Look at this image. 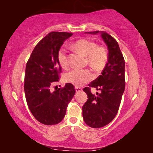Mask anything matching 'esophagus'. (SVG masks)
Masks as SVG:
<instances>
[{
  "label": "esophagus",
  "instance_id": "obj_1",
  "mask_svg": "<svg viewBox=\"0 0 153 153\" xmlns=\"http://www.w3.org/2000/svg\"><path fill=\"white\" fill-rule=\"evenodd\" d=\"M75 89H76V92H79V91H81L82 90V87H75Z\"/></svg>",
  "mask_w": 153,
  "mask_h": 153
}]
</instances>
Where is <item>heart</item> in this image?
Returning a JSON list of instances; mask_svg holds the SVG:
<instances>
[{"label":"heart","instance_id":"1","mask_svg":"<svg viewBox=\"0 0 153 153\" xmlns=\"http://www.w3.org/2000/svg\"><path fill=\"white\" fill-rule=\"evenodd\" d=\"M74 46L80 53L87 56V61L97 71L102 70L108 60V53L103 46H97L92 41L79 39ZM58 61L62 68L68 66V58L66 48L62 47L58 53ZM94 79V74L90 69L73 70L64 76L65 82L73 84L75 86H82Z\"/></svg>","mask_w":153,"mask_h":153}]
</instances>
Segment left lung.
Masks as SVG:
<instances>
[{
	"label": "left lung",
	"mask_w": 153,
	"mask_h": 153,
	"mask_svg": "<svg viewBox=\"0 0 153 153\" xmlns=\"http://www.w3.org/2000/svg\"><path fill=\"white\" fill-rule=\"evenodd\" d=\"M100 32L108 50V62L102 74L85 87L87 102L82 107L83 118L85 123L93 128H102L108 124L118 113L125 89V60L118 42L105 31H95L86 33L97 34ZM94 87L102 91L97 95L90 92Z\"/></svg>",
	"instance_id": "1"
}]
</instances>
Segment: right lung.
Instances as JSON below:
<instances>
[{
	"label": "right lung",
	"mask_w": 153,
	"mask_h": 153,
	"mask_svg": "<svg viewBox=\"0 0 153 153\" xmlns=\"http://www.w3.org/2000/svg\"><path fill=\"white\" fill-rule=\"evenodd\" d=\"M72 35L51 32L37 44L26 64L24 91L27 106L35 118L45 125L57 124L63 120L76 93L70 83L51 91V87L59 81L62 71L58 53L64 41Z\"/></svg>",
	"instance_id": "obj_1"
}]
</instances>
